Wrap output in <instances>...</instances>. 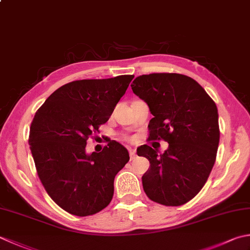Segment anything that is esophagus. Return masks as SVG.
I'll return each instance as SVG.
<instances>
[{
	"label": "esophagus",
	"mask_w": 250,
	"mask_h": 250,
	"mask_svg": "<svg viewBox=\"0 0 250 250\" xmlns=\"http://www.w3.org/2000/svg\"><path fill=\"white\" fill-rule=\"evenodd\" d=\"M129 154H130V159L133 160L136 158V154L134 149H129Z\"/></svg>",
	"instance_id": "esophagus-1"
}]
</instances>
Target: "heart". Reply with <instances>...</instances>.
I'll use <instances>...</instances> for the list:
<instances>
[{
	"label": "heart",
	"mask_w": 250,
	"mask_h": 250,
	"mask_svg": "<svg viewBox=\"0 0 250 250\" xmlns=\"http://www.w3.org/2000/svg\"><path fill=\"white\" fill-rule=\"evenodd\" d=\"M122 139L125 141H133V139L130 138V136H128V135H122Z\"/></svg>",
	"instance_id": "heart-1"
}]
</instances>
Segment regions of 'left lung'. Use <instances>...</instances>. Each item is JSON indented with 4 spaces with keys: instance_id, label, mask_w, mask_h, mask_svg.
<instances>
[{
    "instance_id": "left-lung-1",
    "label": "left lung",
    "mask_w": 250,
    "mask_h": 250,
    "mask_svg": "<svg viewBox=\"0 0 250 250\" xmlns=\"http://www.w3.org/2000/svg\"><path fill=\"white\" fill-rule=\"evenodd\" d=\"M132 91L147 103L154 118L149 141L168 142V149L143 145L138 155L149 160L142 177L144 192L155 203L181 206L207 182L220 140L216 103L203 86L180 73H150L135 78Z\"/></svg>"
}]
</instances>
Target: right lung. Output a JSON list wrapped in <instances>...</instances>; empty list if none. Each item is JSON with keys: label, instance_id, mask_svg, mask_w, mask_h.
I'll use <instances>...</instances> for the list:
<instances>
[{"label": "right lung", "instance_id": "1", "mask_svg": "<svg viewBox=\"0 0 250 250\" xmlns=\"http://www.w3.org/2000/svg\"><path fill=\"white\" fill-rule=\"evenodd\" d=\"M133 75L77 80L47 97L31 122L29 144L44 188L58 206L86 217L108 206L116 174L130 157L116 141L85 153L86 141L108 121Z\"/></svg>", "mask_w": 250, "mask_h": 250}]
</instances>
